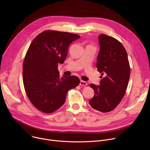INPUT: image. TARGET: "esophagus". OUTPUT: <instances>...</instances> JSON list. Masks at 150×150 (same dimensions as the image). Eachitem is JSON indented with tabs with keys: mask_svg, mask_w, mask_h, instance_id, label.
<instances>
[{
	"mask_svg": "<svg viewBox=\"0 0 150 150\" xmlns=\"http://www.w3.org/2000/svg\"><path fill=\"white\" fill-rule=\"evenodd\" d=\"M79 85H81V86H86V85H87V83L85 81L81 80V81H80Z\"/></svg>",
	"mask_w": 150,
	"mask_h": 150,
	"instance_id": "esophagus-1",
	"label": "esophagus"
}]
</instances>
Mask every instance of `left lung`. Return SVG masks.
Returning <instances> with one entry per match:
<instances>
[{"instance_id": "8db88e82", "label": "left lung", "mask_w": 150, "mask_h": 150, "mask_svg": "<svg viewBox=\"0 0 150 150\" xmlns=\"http://www.w3.org/2000/svg\"><path fill=\"white\" fill-rule=\"evenodd\" d=\"M98 41L96 67L102 79L100 85H90L95 94L89 103L94 109L106 113L114 110L123 98L129 79L130 67L127 52L118 40L100 34Z\"/></svg>"}]
</instances>
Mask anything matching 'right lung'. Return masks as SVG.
Listing matches in <instances>:
<instances>
[{"label":"right lung","instance_id":"add662e5","mask_svg":"<svg viewBox=\"0 0 150 150\" xmlns=\"http://www.w3.org/2000/svg\"><path fill=\"white\" fill-rule=\"evenodd\" d=\"M80 37L67 32L47 30L32 41L24 58L23 72L26 94L40 111L51 113L65 103L68 91L79 85L76 76L60 77L58 64L67 58L69 45Z\"/></svg>","mask_w":150,"mask_h":150}]
</instances>
